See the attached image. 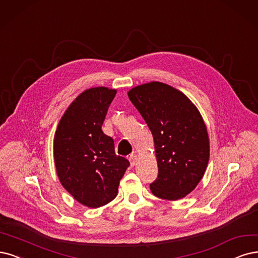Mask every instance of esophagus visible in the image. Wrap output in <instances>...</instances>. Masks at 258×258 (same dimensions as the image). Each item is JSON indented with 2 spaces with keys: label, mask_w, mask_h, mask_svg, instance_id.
Listing matches in <instances>:
<instances>
[{
  "label": "esophagus",
  "mask_w": 258,
  "mask_h": 258,
  "mask_svg": "<svg viewBox=\"0 0 258 258\" xmlns=\"http://www.w3.org/2000/svg\"><path fill=\"white\" fill-rule=\"evenodd\" d=\"M128 160H130V163H131V166L134 167L136 165V163H137V156L136 155H130Z\"/></svg>",
  "instance_id": "obj_1"
}]
</instances>
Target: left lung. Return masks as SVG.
Wrapping results in <instances>:
<instances>
[{"label":"left lung","mask_w":258,"mask_h":258,"mask_svg":"<svg viewBox=\"0 0 258 258\" xmlns=\"http://www.w3.org/2000/svg\"><path fill=\"white\" fill-rule=\"evenodd\" d=\"M153 135L158 176L150 185L160 199L176 201L202 179L209 160V138L196 105L172 86L151 82L127 92Z\"/></svg>","instance_id":"8db88e82"}]
</instances>
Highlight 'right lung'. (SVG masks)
<instances>
[{
	"mask_svg": "<svg viewBox=\"0 0 258 258\" xmlns=\"http://www.w3.org/2000/svg\"><path fill=\"white\" fill-rule=\"evenodd\" d=\"M117 90L94 87L69 105L54 136V161L62 187L79 203L98 208L117 197L130 161L114 153L102 124Z\"/></svg>",
	"mask_w": 258,
	"mask_h": 258,
	"instance_id": "right-lung-1",
	"label": "right lung"
}]
</instances>
